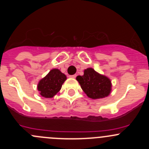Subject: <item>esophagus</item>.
Instances as JSON below:
<instances>
[{"label": "esophagus", "instance_id": "34e87169", "mask_svg": "<svg viewBox=\"0 0 149 149\" xmlns=\"http://www.w3.org/2000/svg\"><path fill=\"white\" fill-rule=\"evenodd\" d=\"M70 78H73V79H75V78L76 77V74H74V75H72V76H70Z\"/></svg>", "mask_w": 149, "mask_h": 149}]
</instances>
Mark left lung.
<instances>
[{"label": "left lung", "mask_w": 149, "mask_h": 149, "mask_svg": "<svg viewBox=\"0 0 149 149\" xmlns=\"http://www.w3.org/2000/svg\"><path fill=\"white\" fill-rule=\"evenodd\" d=\"M76 80L90 98L94 100L104 98L110 94L112 87L110 80L91 68L84 70V76H78Z\"/></svg>", "instance_id": "1"}]
</instances>
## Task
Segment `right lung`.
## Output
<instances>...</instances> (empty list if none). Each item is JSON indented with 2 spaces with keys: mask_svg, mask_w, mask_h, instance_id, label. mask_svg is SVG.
<instances>
[{
  "mask_svg": "<svg viewBox=\"0 0 149 149\" xmlns=\"http://www.w3.org/2000/svg\"><path fill=\"white\" fill-rule=\"evenodd\" d=\"M66 76L58 69H52L45 78L40 81L37 88L45 98H52L61 90L66 80Z\"/></svg>",
  "mask_w": 149,
  "mask_h": 149,
  "instance_id": "1",
  "label": "right lung"
}]
</instances>
